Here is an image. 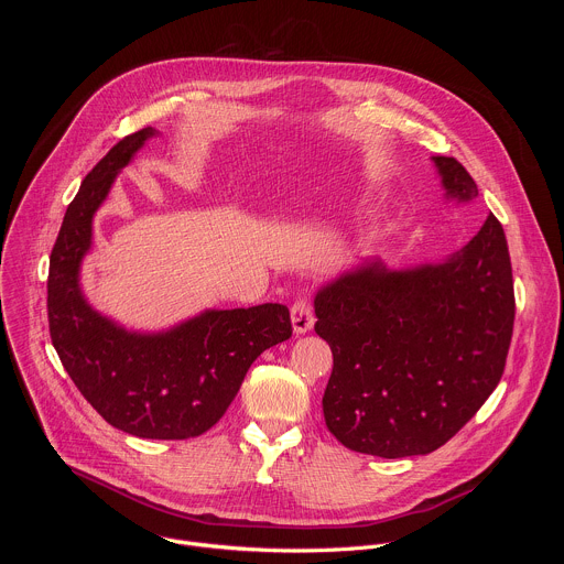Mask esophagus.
I'll list each match as a JSON object with an SVG mask.
<instances>
[{
  "label": "esophagus",
  "instance_id": "obj_1",
  "mask_svg": "<svg viewBox=\"0 0 564 564\" xmlns=\"http://www.w3.org/2000/svg\"><path fill=\"white\" fill-rule=\"evenodd\" d=\"M290 321H292V330L294 335H305L314 326V312L310 307L307 299H296L294 305L290 307Z\"/></svg>",
  "mask_w": 564,
  "mask_h": 564
}]
</instances>
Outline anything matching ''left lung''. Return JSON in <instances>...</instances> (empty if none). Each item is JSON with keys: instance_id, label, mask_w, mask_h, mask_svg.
I'll use <instances>...</instances> for the list:
<instances>
[{"instance_id": "left-lung-1", "label": "left lung", "mask_w": 564, "mask_h": 564, "mask_svg": "<svg viewBox=\"0 0 564 564\" xmlns=\"http://www.w3.org/2000/svg\"><path fill=\"white\" fill-rule=\"evenodd\" d=\"M444 198H477L455 158L433 155ZM316 335L333 350L328 431L386 459L444 446L496 390L513 335L507 236L494 214L440 263L392 270L379 257L314 294Z\"/></svg>"}]
</instances>
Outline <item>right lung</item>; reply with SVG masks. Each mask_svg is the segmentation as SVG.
Masks as SVG:
<instances>
[{"mask_svg":"<svg viewBox=\"0 0 564 564\" xmlns=\"http://www.w3.org/2000/svg\"><path fill=\"white\" fill-rule=\"evenodd\" d=\"M144 127L122 138L79 185L66 207L48 268V330L77 390L118 431L142 440H187L227 411L254 359L292 337L281 303L203 310L181 324L140 333L100 314L79 272L94 246V218L118 174L147 140Z\"/></svg>","mask_w":564,"mask_h":564,"instance_id":"right-lung-1","label":"right lung"}]
</instances>
